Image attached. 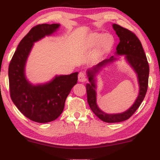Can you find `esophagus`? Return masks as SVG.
Wrapping results in <instances>:
<instances>
[{
  "label": "esophagus",
  "mask_w": 160,
  "mask_h": 160,
  "mask_svg": "<svg viewBox=\"0 0 160 160\" xmlns=\"http://www.w3.org/2000/svg\"><path fill=\"white\" fill-rule=\"evenodd\" d=\"M78 79L79 82H84L87 81V77H86L84 72H80L78 75Z\"/></svg>",
  "instance_id": "34e87169"
}]
</instances>
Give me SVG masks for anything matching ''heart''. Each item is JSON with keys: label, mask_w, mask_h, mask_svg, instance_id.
I'll use <instances>...</instances> for the list:
<instances>
[{"label": "heart", "mask_w": 160, "mask_h": 160, "mask_svg": "<svg viewBox=\"0 0 160 160\" xmlns=\"http://www.w3.org/2000/svg\"><path fill=\"white\" fill-rule=\"evenodd\" d=\"M114 43V40L112 36L110 34H94L90 35L87 41V48L88 49L96 48L99 45L98 54L99 56L107 53Z\"/></svg>", "instance_id": "obj_1"}]
</instances>
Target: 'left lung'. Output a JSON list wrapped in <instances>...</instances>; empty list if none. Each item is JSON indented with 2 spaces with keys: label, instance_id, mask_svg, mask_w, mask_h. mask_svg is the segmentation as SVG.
<instances>
[{
  "label": "left lung",
  "instance_id": "1",
  "mask_svg": "<svg viewBox=\"0 0 160 160\" xmlns=\"http://www.w3.org/2000/svg\"><path fill=\"white\" fill-rule=\"evenodd\" d=\"M112 28L120 39L117 45L116 55H125V59L137 75L139 85V92L135 102L130 108L121 113L108 114L99 108L97 104V79L96 76L102 68L117 61L116 56H111L105 59L92 68L88 69L87 74L89 78V84L86 85L87 94V102L90 108L99 119L106 122H119L128 119L139 107L144 99L148 87L149 67L142 45L136 34L120 25L112 24Z\"/></svg>",
  "mask_w": 160,
  "mask_h": 160
}]
</instances>
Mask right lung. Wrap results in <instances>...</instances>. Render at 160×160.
I'll return each instance as SVG.
<instances>
[{
  "label": "right lung",
  "mask_w": 160,
  "mask_h": 160,
  "mask_svg": "<svg viewBox=\"0 0 160 160\" xmlns=\"http://www.w3.org/2000/svg\"><path fill=\"white\" fill-rule=\"evenodd\" d=\"M59 24L34 27L18 44L8 67L11 98L18 110L32 121L45 123L55 120L64 109L65 102L73 86L78 72L55 76L45 84L34 85L25 74V66L34 43L55 33Z\"/></svg>",
  "instance_id": "add662e5"
}]
</instances>
